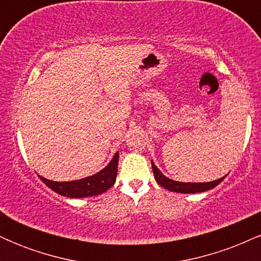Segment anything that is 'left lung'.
<instances>
[{
    "label": "left lung",
    "mask_w": 261,
    "mask_h": 261,
    "mask_svg": "<svg viewBox=\"0 0 261 261\" xmlns=\"http://www.w3.org/2000/svg\"><path fill=\"white\" fill-rule=\"evenodd\" d=\"M152 163V170H153V175L155 181L163 187L164 189L169 191H174V193H181V194H196V193H203V191H207L210 189H214L217 187L221 181L226 178V175L222 178L217 179V180H212L208 182H182V181H175L173 179H169L168 176H166L160 169L157 168V166L153 163V161H151Z\"/></svg>",
    "instance_id": "1"
}]
</instances>
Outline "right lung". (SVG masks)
Returning <instances> with one entry per match:
<instances>
[{"mask_svg":"<svg viewBox=\"0 0 261 261\" xmlns=\"http://www.w3.org/2000/svg\"><path fill=\"white\" fill-rule=\"evenodd\" d=\"M118 163L119 152H116L107 167H104L95 174L86 176V178L71 181H54L39 174L38 175L46 187L58 193L59 195L71 197V199H82V197L100 195V194L106 193L108 189L112 188L116 180Z\"/></svg>","mask_w":261,"mask_h":261,"instance_id":"1","label":"right lung"}]
</instances>
